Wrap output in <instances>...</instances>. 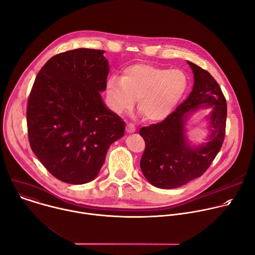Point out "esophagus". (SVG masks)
Instances as JSON below:
<instances>
[{
  "mask_svg": "<svg viewBox=\"0 0 255 255\" xmlns=\"http://www.w3.org/2000/svg\"><path fill=\"white\" fill-rule=\"evenodd\" d=\"M126 131L128 133H134L136 131V128H135V126L132 123H128L127 127H126Z\"/></svg>",
  "mask_w": 255,
  "mask_h": 255,
  "instance_id": "1",
  "label": "esophagus"
}]
</instances>
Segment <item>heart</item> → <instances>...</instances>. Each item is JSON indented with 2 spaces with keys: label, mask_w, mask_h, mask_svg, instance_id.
Returning a JSON list of instances; mask_svg holds the SVG:
<instances>
[{
  "label": "heart",
  "mask_w": 255,
  "mask_h": 255,
  "mask_svg": "<svg viewBox=\"0 0 255 255\" xmlns=\"http://www.w3.org/2000/svg\"><path fill=\"white\" fill-rule=\"evenodd\" d=\"M188 86L183 70L135 63L124 69L122 78H108L106 96L109 106L118 114L131 110L138 100L139 113L146 120L159 122L175 110Z\"/></svg>",
  "instance_id": "heart-1"
}]
</instances>
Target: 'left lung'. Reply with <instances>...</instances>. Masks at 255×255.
<instances>
[{
  "label": "left lung",
  "instance_id": "obj_1",
  "mask_svg": "<svg viewBox=\"0 0 255 255\" xmlns=\"http://www.w3.org/2000/svg\"><path fill=\"white\" fill-rule=\"evenodd\" d=\"M194 74V87L188 99L160 123L142 127L145 140L140 160L143 175L159 189H175L200 177L219 152L225 136L227 105L224 95L209 72L187 60ZM208 108L209 135L206 142L195 144L187 136L191 115Z\"/></svg>",
  "mask_w": 255,
  "mask_h": 255
}]
</instances>
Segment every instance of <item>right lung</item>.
<instances>
[{
	"instance_id": "add662e5",
	"label": "right lung",
	"mask_w": 255,
	"mask_h": 255,
	"mask_svg": "<svg viewBox=\"0 0 255 255\" xmlns=\"http://www.w3.org/2000/svg\"><path fill=\"white\" fill-rule=\"evenodd\" d=\"M104 50L79 48L51 57L40 69L27 106L34 154L57 179L84 185L95 179L125 122L101 93L110 70Z\"/></svg>"
}]
</instances>
